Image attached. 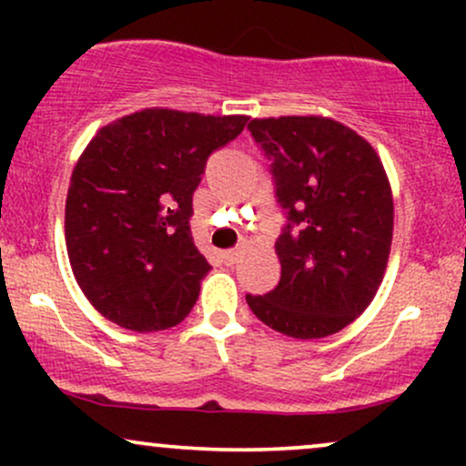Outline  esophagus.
I'll return each mask as SVG.
<instances>
[{
  "label": "esophagus",
  "instance_id": "1",
  "mask_svg": "<svg viewBox=\"0 0 466 466\" xmlns=\"http://www.w3.org/2000/svg\"><path fill=\"white\" fill-rule=\"evenodd\" d=\"M221 258H223V263H226V265H237L238 263V251L237 249L223 251Z\"/></svg>",
  "mask_w": 466,
  "mask_h": 466
}]
</instances>
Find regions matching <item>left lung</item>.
Here are the masks:
<instances>
[{
    "mask_svg": "<svg viewBox=\"0 0 466 466\" xmlns=\"http://www.w3.org/2000/svg\"><path fill=\"white\" fill-rule=\"evenodd\" d=\"M248 129L271 159L287 226L276 240L280 282L245 300L287 337L333 335L366 311L386 274L394 229L386 168L370 142L333 117H254Z\"/></svg>",
    "mask_w": 466,
    "mask_h": 466,
    "instance_id": "1",
    "label": "left lung"
}]
</instances>
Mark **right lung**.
Segmentation results:
<instances>
[{
    "mask_svg": "<svg viewBox=\"0 0 466 466\" xmlns=\"http://www.w3.org/2000/svg\"><path fill=\"white\" fill-rule=\"evenodd\" d=\"M248 120L148 106L92 137L69 179L66 243L74 278L100 315L151 333L190 313L212 269L192 243V192L210 153Z\"/></svg>",
    "mask_w": 466,
    "mask_h": 466,
    "instance_id": "obj_1",
    "label": "right lung"
}]
</instances>
